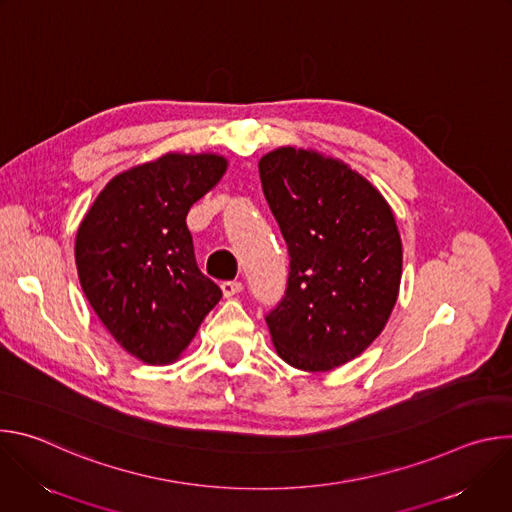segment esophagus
I'll return each mask as SVG.
<instances>
[{
	"mask_svg": "<svg viewBox=\"0 0 512 512\" xmlns=\"http://www.w3.org/2000/svg\"><path fill=\"white\" fill-rule=\"evenodd\" d=\"M221 289H223V294H225V298H231V296H235V294H239V291L243 289V283L241 281H223L221 283Z\"/></svg>",
	"mask_w": 512,
	"mask_h": 512,
	"instance_id": "34e87169",
	"label": "esophagus"
}]
</instances>
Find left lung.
<instances>
[{"label":"left lung","mask_w":512,"mask_h":512,"mask_svg":"<svg viewBox=\"0 0 512 512\" xmlns=\"http://www.w3.org/2000/svg\"><path fill=\"white\" fill-rule=\"evenodd\" d=\"M259 176L289 253L285 296L265 316L271 340L291 367L332 371L371 346L397 302L393 210L367 178L318 152H269Z\"/></svg>","instance_id":"1"}]
</instances>
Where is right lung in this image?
Instances as JSON below:
<instances>
[{"label":"right lung","mask_w":512,"mask_h":512,"mask_svg":"<svg viewBox=\"0 0 512 512\" xmlns=\"http://www.w3.org/2000/svg\"><path fill=\"white\" fill-rule=\"evenodd\" d=\"M216 154H166L115 176L77 233L85 296L133 356L174 362L223 291L196 265L186 227L190 206L223 178Z\"/></svg>","instance_id":"add662e5"}]
</instances>
